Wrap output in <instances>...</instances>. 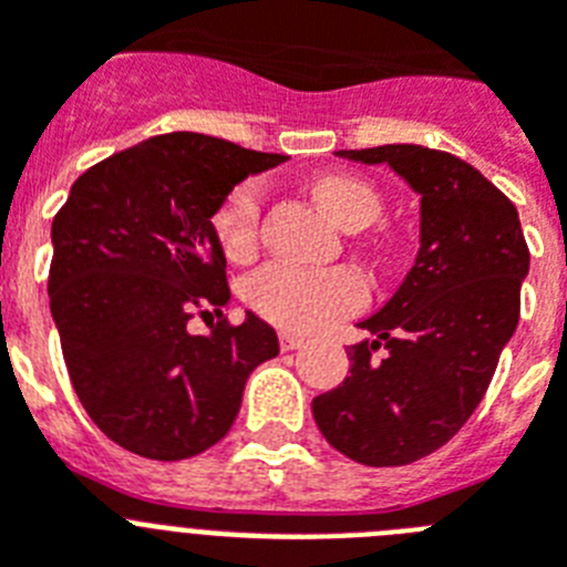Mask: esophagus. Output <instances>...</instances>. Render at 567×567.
I'll list each match as a JSON object with an SVG mask.
<instances>
[{"label":"esophagus","instance_id":"esophagus-1","mask_svg":"<svg viewBox=\"0 0 567 567\" xmlns=\"http://www.w3.org/2000/svg\"><path fill=\"white\" fill-rule=\"evenodd\" d=\"M278 343H280V349H284V352H295V349H300V346H303V338H300V334H295V332H280Z\"/></svg>","mask_w":567,"mask_h":567}]
</instances>
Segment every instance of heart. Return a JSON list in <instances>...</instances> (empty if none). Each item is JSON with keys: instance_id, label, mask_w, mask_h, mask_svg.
Here are the masks:
<instances>
[{"instance_id": "b5f03b06", "label": "heart", "mask_w": 567, "mask_h": 567, "mask_svg": "<svg viewBox=\"0 0 567 567\" xmlns=\"http://www.w3.org/2000/svg\"><path fill=\"white\" fill-rule=\"evenodd\" d=\"M312 195L329 218L346 229H363L383 213V198L365 178L327 173L312 182ZM267 187L260 178L235 184L213 213V233L229 260L252 258L260 240ZM249 307L267 320L295 332H315L334 318L358 312L365 303V284L354 269H303L269 264L247 284Z\"/></svg>"}]
</instances>
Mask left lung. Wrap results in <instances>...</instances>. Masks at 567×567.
<instances>
[{
  "mask_svg": "<svg viewBox=\"0 0 567 567\" xmlns=\"http://www.w3.org/2000/svg\"><path fill=\"white\" fill-rule=\"evenodd\" d=\"M389 164L420 193V252L394 298L358 323L349 378L312 400L320 434L363 465H409L443 449L474 414L519 320L528 244L517 207L443 150H338ZM385 348L383 359L377 349Z\"/></svg>",
  "mask_w": 567,
  "mask_h": 567,
  "instance_id": "8db88e82",
  "label": "left lung"
}]
</instances>
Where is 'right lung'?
Returning <instances> with one entry per match:
<instances>
[{"label":"right lung","mask_w":567,"mask_h":567,"mask_svg":"<svg viewBox=\"0 0 567 567\" xmlns=\"http://www.w3.org/2000/svg\"><path fill=\"white\" fill-rule=\"evenodd\" d=\"M284 162L202 133L153 135L93 164L53 218L50 312L90 420L127 452L187 460L235 423L252 369L278 354L258 315L229 323L224 195ZM207 336L188 332L208 319Z\"/></svg>","instance_id":"right-lung-1"}]
</instances>
